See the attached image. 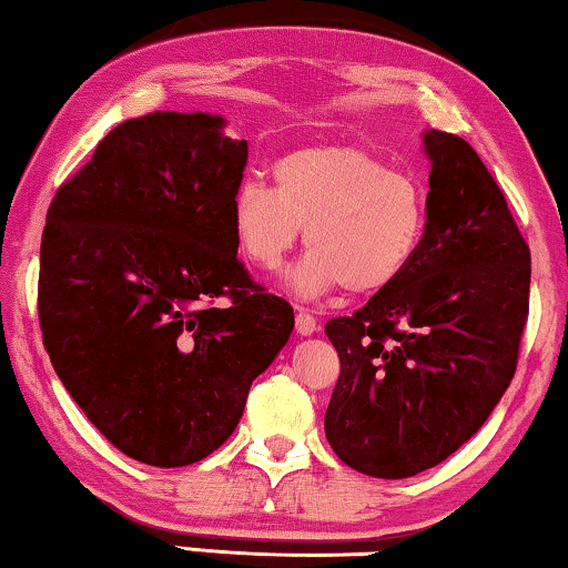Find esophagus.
<instances>
[{"label": "esophagus", "mask_w": 568, "mask_h": 568, "mask_svg": "<svg viewBox=\"0 0 568 568\" xmlns=\"http://www.w3.org/2000/svg\"><path fill=\"white\" fill-rule=\"evenodd\" d=\"M294 328H297L300 336H313L317 331V321L313 315L307 313V310H297V317H294Z\"/></svg>", "instance_id": "esophagus-1"}]
</instances>
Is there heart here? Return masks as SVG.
<instances>
[{"instance_id":"b5f03b06","label":"heart","mask_w":568,"mask_h":568,"mask_svg":"<svg viewBox=\"0 0 568 568\" xmlns=\"http://www.w3.org/2000/svg\"><path fill=\"white\" fill-rule=\"evenodd\" d=\"M230 222L240 253L261 271L282 268L305 227L310 253L284 278L300 300L344 286L377 294L418 255L429 201L414 175L362 146H302L276 160L274 185L251 178L237 185Z\"/></svg>"}]
</instances>
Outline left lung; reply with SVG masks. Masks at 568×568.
Masks as SVG:
<instances>
[{"label": "left lung", "mask_w": 568, "mask_h": 568, "mask_svg": "<svg viewBox=\"0 0 568 568\" xmlns=\"http://www.w3.org/2000/svg\"><path fill=\"white\" fill-rule=\"evenodd\" d=\"M429 222L418 255L352 317H333L341 377L325 437L348 468L410 478L460 449L517 369L530 247L476 150L424 131Z\"/></svg>", "instance_id": "left-lung-1"}]
</instances>
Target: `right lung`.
Segmentation results:
<instances>
[{
	"label": "right lung",
	"mask_w": 568,
	"mask_h": 568,
	"mask_svg": "<svg viewBox=\"0 0 568 568\" xmlns=\"http://www.w3.org/2000/svg\"><path fill=\"white\" fill-rule=\"evenodd\" d=\"M224 126L201 111L123 121L45 214V352L100 434L154 468L220 449L294 328L237 261L230 201L247 142Z\"/></svg>",
	"instance_id": "obj_1"
}]
</instances>
